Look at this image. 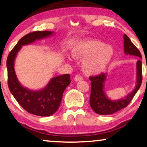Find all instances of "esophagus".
Wrapping results in <instances>:
<instances>
[{"label": "esophagus", "mask_w": 147, "mask_h": 147, "mask_svg": "<svg viewBox=\"0 0 147 147\" xmlns=\"http://www.w3.org/2000/svg\"><path fill=\"white\" fill-rule=\"evenodd\" d=\"M82 79H83V78H82V76H80V75H76V76H75V77H74V81H76V82L80 81V80H82Z\"/></svg>", "instance_id": "34e87169"}]
</instances>
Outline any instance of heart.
Listing matches in <instances>:
<instances>
[{"instance_id":"b5f03b06","label":"heart","mask_w":147,"mask_h":147,"mask_svg":"<svg viewBox=\"0 0 147 147\" xmlns=\"http://www.w3.org/2000/svg\"><path fill=\"white\" fill-rule=\"evenodd\" d=\"M114 49L111 45L92 38H84L76 42L72 49V55L84 60L83 70L89 75H98L104 73L110 65Z\"/></svg>"}]
</instances>
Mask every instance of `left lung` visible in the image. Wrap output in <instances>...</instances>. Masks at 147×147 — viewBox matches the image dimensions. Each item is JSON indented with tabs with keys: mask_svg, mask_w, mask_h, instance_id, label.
I'll use <instances>...</instances> for the list:
<instances>
[{
	"mask_svg": "<svg viewBox=\"0 0 147 147\" xmlns=\"http://www.w3.org/2000/svg\"><path fill=\"white\" fill-rule=\"evenodd\" d=\"M124 53L125 55H132L142 59L138 49L134 45L127 34H124ZM136 85L135 88L124 98L113 100L109 98L105 91V82L108 74L102 73L100 75L90 77L91 81V93L90 105L95 113L101 115H112L123 109L131 102L142 83V63L140 60L136 63Z\"/></svg>",
	"mask_w": 147,
	"mask_h": 147,
	"instance_id": "obj_1",
	"label": "left lung"
}]
</instances>
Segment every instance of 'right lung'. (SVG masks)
Listing matches in <instances>:
<instances>
[{
    "instance_id": "right-lung-1",
    "label": "right lung",
    "mask_w": 147,
    "mask_h": 147,
    "mask_svg": "<svg viewBox=\"0 0 147 147\" xmlns=\"http://www.w3.org/2000/svg\"><path fill=\"white\" fill-rule=\"evenodd\" d=\"M55 34L53 31H35L20 39L8 56L7 67L9 90L19 105L30 114L49 117L59 109L63 92L71 83L70 74L53 77L45 87L30 90L24 87L18 80L14 70V61L22 46L30 45L36 40L48 38Z\"/></svg>"
}]
</instances>
